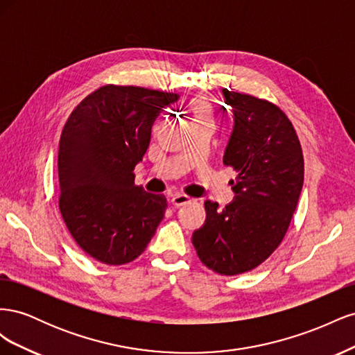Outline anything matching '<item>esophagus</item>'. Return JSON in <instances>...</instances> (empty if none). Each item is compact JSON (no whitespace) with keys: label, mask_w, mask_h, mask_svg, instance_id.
I'll return each instance as SVG.
<instances>
[{"label":"esophagus","mask_w":355,"mask_h":355,"mask_svg":"<svg viewBox=\"0 0 355 355\" xmlns=\"http://www.w3.org/2000/svg\"><path fill=\"white\" fill-rule=\"evenodd\" d=\"M192 201H194V198H191L185 194H176V196H173V198H171V204H173V206H176V207L185 206V204L192 202Z\"/></svg>","instance_id":"34e87169"}]
</instances>
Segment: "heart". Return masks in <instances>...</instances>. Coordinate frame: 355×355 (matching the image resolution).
<instances>
[{
    "label": "heart",
    "mask_w": 355,
    "mask_h": 355,
    "mask_svg": "<svg viewBox=\"0 0 355 355\" xmlns=\"http://www.w3.org/2000/svg\"><path fill=\"white\" fill-rule=\"evenodd\" d=\"M196 111H197V115H207V105L204 103L202 101H197L196 102Z\"/></svg>",
    "instance_id": "1"
}]
</instances>
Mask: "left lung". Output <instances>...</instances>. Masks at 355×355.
<instances>
[{
  "instance_id": "obj_1",
  "label": "left lung",
  "mask_w": 355,
  "mask_h": 355,
  "mask_svg": "<svg viewBox=\"0 0 355 355\" xmlns=\"http://www.w3.org/2000/svg\"><path fill=\"white\" fill-rule=\"evenodd\" d=\"M234 128L223 164L237 171L234 201L207 200L206 222L192 234L200 261L220 275L254 270L288 230L304 185V155L295 128L277 105L223 89ZM227 108H223V111Z\"/></svg>"
}]
</instances>
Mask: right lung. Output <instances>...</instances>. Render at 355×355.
I'll use <instances>...</instances> for the list:
<instances>
[{"label": "right lung", "mask_w": 355, "mask_h": 355, "mask_svg": "<svg viewBox=\"0 0 355 355\" xmlns=\"http://www.w3.org/2000/svg\"><path fill=\"white\" fill-rule=\"evenodd\" d=\"M176 93L108 84L77 105L59 142V209L72 239L93 259L124 265L146 249L167 200L135 185L151 128Z\"/></svg>", "instance_id": "right-lung-1"}]
</instances>
